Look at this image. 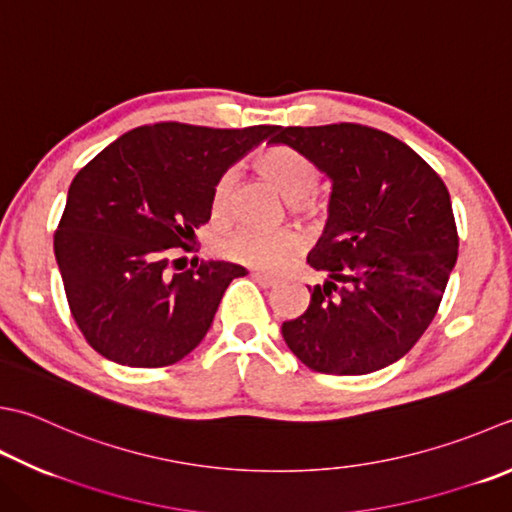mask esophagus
Here are the masks:
<instances>
[{
    "instance_id": "1",
    "label": "esophagus",
    "mask_w": 512,
    "mask_h": 512,
    "mask_svg": "<svg viewBox=\"0 0 512 512\" xmlns=\"http://www.w3.org/2000/svg\"><path fill=\"white\" fill-rule=\"evenodd\" d=\"M250 277H253V279H255V282H257L259 286H264V288H273V286L277 284V279H275L273 275L259 273V270H253V273H250Z\"/></svg>"
}]
</instances>
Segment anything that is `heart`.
Returning <instances> with one entry per match:
<instances>
[{"instance_id": "1", "label": "heart", "mask_w": 512, "mask_h": 512, "mask_svg": "<svg viewBox=\"0 0 512 512\" xmlns=\"http://www.w3.org/2000/svg\"><path fill=\"white\" fill-rule=\"evenodd\" d=\"M255 170L286 199L295 215L313 217L319 213V202L313 193L319 182V170L302 150L293 146H268L255 157ZM233 195L235 177L226 173L213 188V215L217 219L228 215ZM295 250L297 237L288 230L262 233L253 228H239L222 239V253L228 259L264 270L282 266Z\"/></svg>"}]
</instances>
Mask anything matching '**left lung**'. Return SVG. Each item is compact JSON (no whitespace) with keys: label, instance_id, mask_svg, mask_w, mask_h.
I'll return each instance as SVG.
<instances>
[{"label":"left lung","instance_id":"1","mask_svg":"<svg viewBox=\"0 0 512 512\" xmlns=\"http://www.w3.org/2000/svg\"><path fill=\"white\" fill-rule=\"evenodd\" d=\"M330 179L308 264L326 273L286 346L317 373L368 375L402 359L435 319L457 262L448 188L413 148L362 124L277 128ZM310 290V286H308Z\"/></svg>","mask_w":512,"mask_h":512}]
</instances>
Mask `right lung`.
Here are the masks:
<instances>
[{
  "label": "right lung",
  "instance_id": "1",
  "mask_svg": "<svg viewBox=\"0 0 512 512\" xmlns=\"http://www.w3.org/2000/svg\"><path fill=\"white\" fill-rule=\"evenodd\" d=\"M275 133L277 126H139L75 175L55 259L70 313L99 355L159 368L199 346L228 284L248 270L195 262L170 273L168 250L188 248L210 219L219 177Z\"/></svg>",
  "mask_w": 512,
  "mask_h": 512
}]
</instances>
